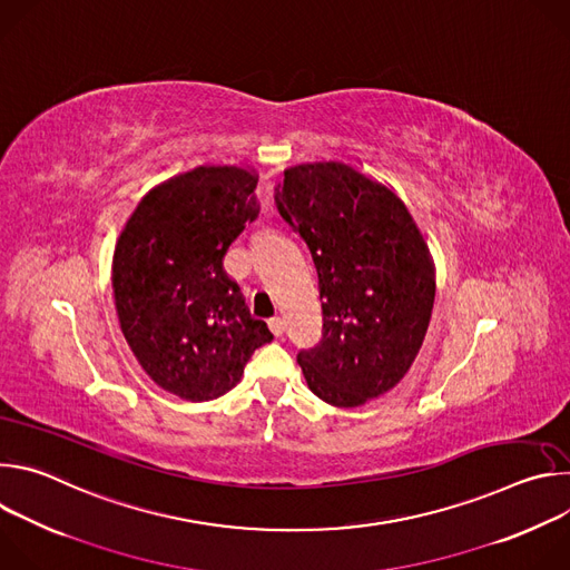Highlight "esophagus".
Returning a JSON list of instances; mask_svg holds the SVG:
<instances>
[{
    "label": "esophagus",
    "instance_id": "34e87169",
    "mask_svg": "<svg viewBox=\"0 0 570 570\" xmlns=\"http://www.w3.org/2000/svg\"><path fill=\"white\" fill-rule=\"evenodd\" d=\"M268 327H271V332L275 334V336H282L284 334V317H279V315H273L271 320H268Z\"/></svg>",
    "mask_w": 570,
    "mask_h": 570
}]
</instances>
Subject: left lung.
I'll list each match as a JSON object with an SVG mask.
<instances>
[{
  "label": "left lung",
  "instance_id": "1",
  "mask_svg": "<svg viewBox=\"0 0 570 570\" xmlns=\"http://www.w3.org/2000/svg\"><path fill=\"white\" fill-rule=\"evenodd\" d=\"M282 218L311 250L322 341L297 363L315 396L356 409L392 390L422 350L435 302V264L392 187L336 159L284 169Z\"/></svg>",
  "mask_w": 570,
  "mask_h": 570
}]
</instances>
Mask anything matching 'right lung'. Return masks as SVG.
<instances>
[{"mask_svg":"<svg viewBox=\"0 0 570 570\" xmlns=\"http://www.w3.org/2000/svg\"><path fill=\"white\" fill-rule=\"evenodd\" d=\"M257 183L250 167L200 165L153 187L117 238L121 334L141 370L185 401L229 392L273 341L223 271L232 240L259 214Z\"/></svg>","mask_w":570,"mask_h":570,"instance_id":"add662e5","label":"right lung"}]
</instances>
